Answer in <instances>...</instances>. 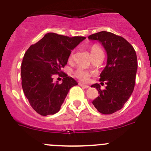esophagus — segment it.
<instances>
[{
  "label": "esophagus",
  "mask_w": 151,
  "mask_h": 151,
  "mask_svg": "<svg viewBox=\"0 0 151 151\" xmlns=\"http://www.w3.org/2000/svg\"><path fill=\"white\" fill-rule=\"evenodd\" d=\"M78 85H79L80 86H81V87L85 88H89V86H88V85H85V84H84V83H82V82H79V83H78Z\"/></svg>",
  "instance_id": "esophagus-1"
}]
</instances>
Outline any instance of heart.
Segmentation results:
<instances>
[{
  "label": "heart",
  "mask_w": 151,
  "mask_h": 151,
  "mask_svg": "<svg viewBox=\"0 0 151 151\" xmlns=\"http://www.w3.org/2000/svg\"><path fill=\"white\" fill-rule=\"evenodd\" d=\"M100 51H102V50L101 49L99 46H97V45H93V46L91 47V55L94 56V54L98 53ZM73 57V54L70 55V58H72ZM74 75L75 76L77 77L78 78H79L80 80H82V81H87L88 79L89 78V77L91 76V73L89 71H87V70H85V69H82V68L79 67L74 72Z\"/></svg>",
  "instance_id": "1"
}]
</instances>
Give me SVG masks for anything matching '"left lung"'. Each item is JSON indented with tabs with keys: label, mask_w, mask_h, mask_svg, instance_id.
Instances as JSON below:
<instances>
[{
	"label": "left lung",
	"mask_w": 151,
	"mask_h": 151,
	"mask_svg": "<svg viewBox=\"0 0 151 151\" xmlns=\"http://www.w3.org/2000/svg\"><path fill=\"white\" fill-rule=\"evenodd\" d=\"M88 38L99 41L107 54V63L100 75L106 89L101 90L99 84L91 85L99 94L92 104L101 113L112 114L123 107L134 90L138 69L135 50L125 38L106 31L91 35Z\"/></svg>",
	"instance_id": "1"
}]
</instances>
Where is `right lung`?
<instances>
[{
  "mask_svg": "<svg viewBox=\"0 0 151 151\" xmlns=\"http://www.w3.org/2000/svg\"><path fill=\"white\" fill-rule=\"evenodd\" d=\"M85 37L47 33L32 45L24 54L21 64L22 87L31 106L41 116L57 113L69 89L76 81L64 73L63 82H53L54 75L63 73L71 50Z\"/></svg>",
  "mask_w": 151,
  "mask_h": 151,
  "instance_id": "add662e5",
  "label": "right lung"
}]
</instances>
